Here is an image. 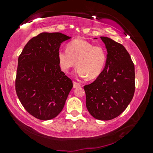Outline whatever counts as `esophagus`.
Returning a JSON list of instances; mask_svg holds the SVG:
<instances>
[{
    "label": "esophagus",
    "instance_id": "1",
    "mask_svg": "<svg viewBox=\"0 0 153 153\" xmlns=\"http://www.w3.org/2000/svg\"><path fill=\"white\" fill-rule=\"evenodd\" d=\"M80 86H81L80 83H77V82H76V81H74V82H73V87H74V88H79Z\"/></svg>",
    "mask_w": 153,
    "mask_h": 153
}]
</instances>
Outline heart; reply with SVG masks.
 I'll return each instance as SVG.
<instances>
[{
    "label": "heart",
    "instance_id": "heart-1",
    "mask_svg": "<svg viewBox=\"0 0 153 153\" xmlns=\"http://www.w3.org/2000/svg\"><path fill=\"white\" fill-rule=\"evenodd\" d=\"M58 64L64 72L78 66L75 74L80 78H97L103 72L107 55L106 49L100 45H95L84 39H75L67 46V49H60L57 54Z\"/></svg>",
    "mask_w": 153,
    "mask_h": 153
}]
</instances>
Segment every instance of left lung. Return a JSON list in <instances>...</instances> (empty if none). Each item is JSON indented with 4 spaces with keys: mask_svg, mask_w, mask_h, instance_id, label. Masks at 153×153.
<instances>
[{
    "mask_svg": "<svg viewBox=\"0 0 153 153\" xmlns=\"http://www.w3.org/2000/svg\"><path fill=\"white\" fill-rule=\"evenodd\" d=\"M100 38L107 51L105 67L102 74L83 88L85 104L91 116L97 120H109L122 114L132 100L134 65L121 44L106 37Z\"/></svg>",
    "mask_w": 153,
    "mask_h": 153,
    "instance_id": "left-lung-1",
    "label": "left lung"
}]
</instances>
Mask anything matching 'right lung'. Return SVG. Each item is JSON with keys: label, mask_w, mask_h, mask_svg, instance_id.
Wrapping results in <instances>:
<instances>
[{"label": "right lung", "mask_w": 153, "mask_h": 153, "mask_svg": "<svg viewBox=\"0 0 153 153\" xmlns=\"http://www.w3.org/2000/svg\"><path fill=\"white\" fill-rule=\"evenodd\" d=\"M70 38L60 33H42L28 42L19 56L16 95L25 109L39 120L57 116L73 87L57 58L61 43Z\"/></svg>", "instance_id": "obj_1"}]
</instances>
